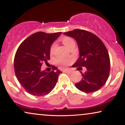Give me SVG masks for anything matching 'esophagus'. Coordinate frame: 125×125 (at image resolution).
Returning a JSON list of instances; mask_svg holds the SVG:
<instances>
[{"instance_id":"obj_1","label":"esophagus","mask_w":125,"mask_h":125,"mask_svg":"<svg viewBox=\"0 0 125 125\" xmlns=\"http://www.w3.org/2000/svg\"><path fill=\"white\" fill-rule=\"evenodd\" d=\"M64 72L66 73H69V74H70V73H71L72 72V71H71V70H64Z\"/></svg>"}]
</instances>
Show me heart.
<instances>
[{
	"label": "heart",
	"instance_id": "obj_1",
	"mask_svg": "<svg viewBox=\"0 0 125 125\" xmlns=\"http://www.w3.org/2000/svg\"><path fill=\"white\" fill-rule=\"evenodd\" d=\"M61 42L69 49L72 46L76 45V42H75L74 39L70 37H63L61 39ZM56 47H57V45H56V43L52 44V45H51L50 49V53L51 55H53L54 54ZM71 62L72 59H70V58H69V59H58L56 60V64L61 68H65V66H68V65L71 64Z\"/></svg>",
	"mask_w": 125,
	"mask_h": 125
}]
</instances>
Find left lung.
<instances>
[{"instance_id":"obj_1","label":"left lung","mask_w":125,"mask_h":125,"mask_svg":"<svg viewBox=\"0 0 125 125\" xmlns=\"http://www.w3.org/2000/svg\"><path fill=\"white\" fill-rule=\"evenodd\" d=\"M64 35L73 37L77 42L80 57L73 67L86 68L82 74V79L75 83L78 90L85 93H93L100 90L108 79L110 69V57L106 48L101 39L91 32L76 30L64 32Z\"/></svg>"}]
</instances>
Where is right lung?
Listing matches in <instances>:
<instances>
[{
    "label": "right lung",
    "mask_w": 125,
    "mask_h": 125,
    "mask_svg": "<svg viewBox=\"0 0 125 125\" xmlns=\"http://www.w3.org/2000/svg\"><path fill=\"white\" fill-rule=\"evenodd\" d=\"M62 32L47 33L38 32L24 40L17 49L14 58L16 78L27 93L36 96L49 94L57 83L61 72L52 66L53 71H42L43 62L50 59L53 42Z\"/></svg>",
    "instance_id": "obj_1"
}]
</instances>
